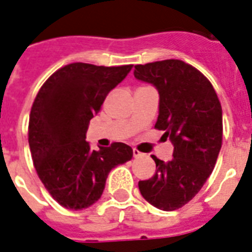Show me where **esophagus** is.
Returning <instances> with one entry per match:
<instances>
[{
	"label": "esophagus",
	"mask_w": 252,
	"mask_h": 252,
	"mask_svg": "<svg viewBox=\"0 0 252 252\" xmlns=\"http://www.w3.org/2000/svg\"><path fill=\"white\" fill-rule=\"evenodd\" d=\"M142 155L144 154H142L141 151H138L137 149H133V157H134V158H141Z\"/></svg>",
	"instance_id": "esophagus-1"
}]
</instances>
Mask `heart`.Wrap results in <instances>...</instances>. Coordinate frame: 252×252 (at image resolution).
Wrapping results in <instances>:
<instances>
[{
    "label": "heart",
    "instance_id": "obj_1",
    "mask_svg": "<svg viewBox=\"0 0 252 252\" xmlns=\"http://www.w3.org/2000/svg\"><path fill=\"white\" fill-rule=\"evenodd\" d=\"M145 88H149V87H145V85H142V87L137 88V91H138V89H145Z\"/></svg>",
    "mask_w": 252,
    "mask_h": 252
}]
</instances>
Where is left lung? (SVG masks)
<instances>
[{
	"label": "left lung",
	"mask_w": 252,
	"mask_h": 252,
	"mask_svg": "<svg viewBox=\"0 0 252 252\" xmlns=\"http://www.w3.org/2000/svg\"><path fill=\"white\" fill-rule=\"evenodd\" d=\"M133 73L158 89L155 128L173 144L169 161L151 155L155 173L138 188L154 207L175 211L197 195L214 171L222 144L221 105L210 80L180 59L137 64Z\"/></svg>",
	"instance_id": "obj_1"
}]
</instances>
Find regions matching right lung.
Listing matches in <instances>:
<instances>
[{
  "mask_svg": "<svg viewBox=\"0 0 252 252\" xmlns=\"http://www.w3.org/2000/svg\"><path fill=\"white\" fill-rule=\"evenodd\" d=\"M130 69L132 64L71 63L55 71L34 98L28 124L31 155L45 189L64 208L91 207L101 198L110 171L132 159V147L123 142L97 151L85 141L93 115Z\"/></svg>",
  "mask_w": 252,
  "mask_h": 252,
  "instance_id": "obj_1",
  "label": "right lung"
}]
</instances>
